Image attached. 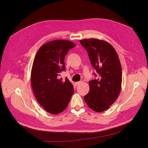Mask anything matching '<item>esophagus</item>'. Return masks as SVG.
I'll return each instance as SVG.
<instances>
[{
	"mask_svg": "<svg viewBox=\"0 0 148 148\" xmlns=\"http://www.w3.org/2000/svg\"><path fill=\"white\" fill-rule=\"evenodd\" d=\"M82 83V82L80 81V82H76V83H75V84L76 86H78V85H79L80 84H81Z\"/></svg>",
	"mask_w": 148,
	"mask_h": 148,
	"instance_id": "1",
	"label": "esophagus"
}]
</instances>
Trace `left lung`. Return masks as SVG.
<instances>
[{
    "instance_id": "8db88e82",
    "label": "left lung",
    "mask_w": 148,
    "mask_h": 148,
    "mask_svg": "<svg viewBox=\"0 0 148 148\" xmlns=\"http://www.w3.org/2000/svg\"><path fill=\"white\" fill-rule=\"evenodd\" d=\"M88 52L96 77L89 83L90 90L84 99L92 110L101 112L107 110L120 93L122 70L119 56L108 42L96 38L80 40Z\"/></svg>"
}]
</instances>
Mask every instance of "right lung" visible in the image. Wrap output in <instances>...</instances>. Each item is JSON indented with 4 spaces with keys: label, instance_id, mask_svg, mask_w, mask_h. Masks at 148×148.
I'll list each match as a JSON object with an SVG mask.
<instances>
[{
    "label": "right lung",
    "instance_id": "obj_1",
    "mask_svg": "<svg viewBox=\"0 0 148 148\" xmlns=\"http://www.w3.org/2000/svg\"><path fill=\"white\" fill-rule=\"evenodd\" d=\"M72 42L56 40L38 49L33 64L31 83L36 99L48 112L58 114L64 111L74 93L68 78H59L64 71L65 56L75 47Z\"/></svg>",
    "mask_w": 148,
    "mask_h": 148
}]
</instances>
